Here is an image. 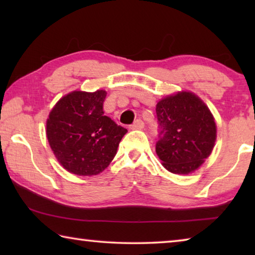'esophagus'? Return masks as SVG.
<instances>
[{
  "label": "esophagus",
  "mask_w": 255,
  "mask_h": 255,
  "mask_svg": "<svg viewBox=\"0 0 255 255\" xmlns=\"http://www.w3.org/2000/svg\"><path fill=\"white\" fill-rule=\"evenodd\" d=\"M141 128H144V123L143 120L140 119H137L135 123L130 125V129H141Z\"/></svg>",
  "instance_id": "34e87169"
}]
</instances>
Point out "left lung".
<instances>
[{
	"label": "left lung",
	"instance_id": "obj_1",
	"mask_svg": "<svg viewBox=\"0 0 255 255\" xmlns=\"http://www.w3.org/2000/svg\"><path fill=\"white\" fill-rule=\"evenodd\" d=\"M158 140L155 148L166 170L188 174L210 155L216 140L213 116L199 98L179 92L156 106Z\"/></svg>",
	"mask_w": 255,
	"mask_h": 255
}]
</instances>
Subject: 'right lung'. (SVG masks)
<instances>
[{
	"mask_svg": "<svg viewBox=\"0 0 255 255\" xmlns=\"http://www.w3.org/2000/svg\"><path fill=\"white\" fill-rule=\"evenodd\" d=\"M107 92L74 91L56 103L47 120V138L64 169L96 175L114 159L127 129L105 116Z\"/></svg>",
	"mask_w": 255,
	"mask_h": 255,
	"instance_id": "1",
	"label": "right lung"
}]
</instances>
